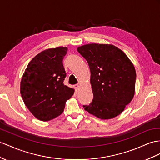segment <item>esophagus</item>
<instances>
[{"instance_id": "obj_1", "label": "esophagus", "mask_w": 160, "mask_h": 160, "mask_svg": "<svg viewBox=\"0 0 160 160\" xmlns=\"http://www.w3.org/2000/svg\"><path fill=\"white\" fill-rule=\"evenodd\" d=\"M73 87H74V88L76 90H79L80 87V85L79 84H75L74 86H73Z\"/></svg>"}]
</instances>
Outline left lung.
<instances>
[{"instance_id":"1","label":"left lung","mask_w":160,"mask_h":160,"mask_svg":"<svg viewBox=\"0 0 160 160\" xmlns=\"http://www.w3.org/2000/svg\"><path fill=\"white\" fill-rule=\"evenodd\" d=\"M91 70L93 99L86 111L112 119L124 111L134 95L136 71L128 57L112 44H88L78 48Z\"/></svg>"}]
</instances>
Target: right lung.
Segmentation results:
<instances>
[{"instance_id": "1", "label": "right lung", "mask_w": 160, "mask_h": 160, "mask_svg": "<svg viewBox=\"0 0 160 160\" xmlns=\"http://www.w3.org/2000/svg\"><path fill=\"white\" fill-rule=\"evenodd\" d=\"M67 47L49 48L28 63L20 85V92L30 112L42 121L54 119L63 113L65 102L74 92L64 85L66 72L63 59Z\"/></svg>"}]
</instances>
